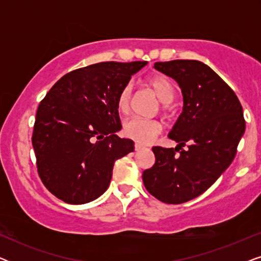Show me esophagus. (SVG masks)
<instances>
[{
  "mask_svg": "<svg viewBox=\"0 0 261 261\" xmlns=\"http://www.w3.org/2000/svg\"><path fill=\"white\" fill-rule=\"evenodd\" d=\"M134 147H135V151H141V149L145 148V146L141 145V144H135Z\"/></svg>",
  "mask_w": 261,
  "mask_h": 261,
  "instance_id": "obj_1",
  "label": "esophagus"
}]
</instances>
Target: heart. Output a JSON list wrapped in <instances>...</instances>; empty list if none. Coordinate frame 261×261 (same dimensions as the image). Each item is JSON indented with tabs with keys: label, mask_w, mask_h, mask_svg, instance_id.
Listing matches in <instances>:
<instances>
[{
	"label": "heart",
	"mask_w": 261,
	"mask_h": 261,
	"mask_svg": "<svg viewBox=\"0 0 261 261\" xmlns=\"http://www.w3.org/2000/svg\"><path fill=\"white\" fill-rule=\"evenodd\" d=\"M145 83L154 92L160 101L163 102V109H166L170 102L174 97V85L170 78L164 74L149 76ZM132 101H133V87L126 84L117 95L116 105L120 113L127 114L129 112ZM163 129V123L155 119H144V117H130L123 123V133L132 140L147 144L158 137Z\"/></svg>",
	"instance_id": "b5f03b06"
}]
</instances>
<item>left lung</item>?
I'll return each mask as SVG.
<instances>
[{"instance_id": "1", "label": "left lung", "mask_w": 261, "mask_h": 261, "mask_svg": "<svg viewBox=\"0 0 261 261\" xmlns=\"http://www.w3.org/2000/svg\"><path fill=\"white\" fill-rule=\"evenodd\" d=\"M154 69L179 85L183 112L169 133L177 147H153L155 163L142 180L159 201L179 204L208 190L230 165L246 122L235 92L204 63L178 59Z\"/></svg>"}]
</instances>
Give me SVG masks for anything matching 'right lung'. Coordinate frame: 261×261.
I'll return each mask as SVG.
<instances>
[{
    "mask_svg": "<svg viewBox=\"0 0 261 261\" xmlns=\"http://www.w3.org/2000/svg\"><path fill=\"white\" fill-rule=\"evenodd\" d=\"M147 62L92 64L63 76L38 107L32 144L39 177L69 204L98 198L110 184L114 163L134 151L116 99Z\"/></svg>",
    "mask_w": 261,
    "mask_h": 261,
    "instance_id": "add662e5",
    "label": "right lung"
}]
</instances>
